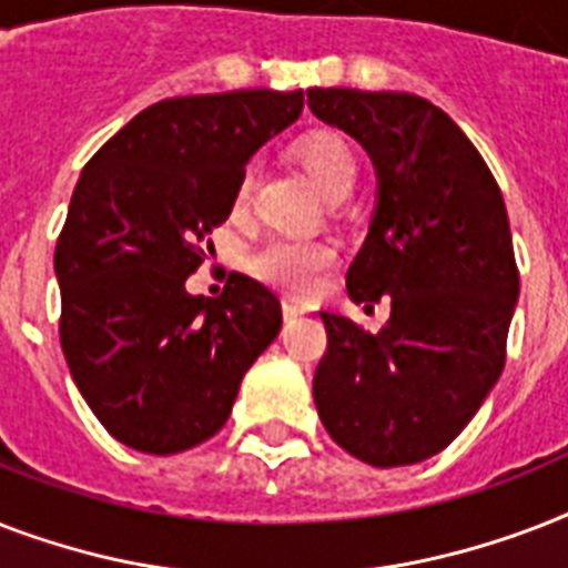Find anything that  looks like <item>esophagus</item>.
<instances>
[{
  "label": "esophagus",
  "instance_id": "esophagus-1",
  "mask_svg": "<svg viewBox=\"0 0 568 568\" xmlns=\"http://www.w3.org/2000/svg\"><path fill=\"white\" fill-rule=\"evenodd\" d=\"M301 315H306V306L297 301H283V318L285 321H294L301 318Z\"/></svg>",
  "mask_w": 568,
  "mask_h": 568
}]
</instances>
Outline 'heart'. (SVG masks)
<instances>
[{
	"mask_svg": "<svg viewBox=\"0 0 568 568\" xmlns=\"http://www.w3.org/2000/svg\"><path fill=\"white\" fill-rule=\"evenodd\" d=\"M294 153L306 168V173L315 180V185L327 196H345L347 191L354 189L359 164H356L354 146L345 135L329 132V129H318V132L303 135L294 146ZM247 200L250 173H244L239 185H235L232 209L244 212ZM333 262H336V250L329 247L327 241L285 239V235L267 239L247 258L253 276L292 294H310L321 283V276L327 274Z\"/></svg>",
	"mask_w": 568,
	"mask_h": 568,
	"instance_id": "1",
	"label": "heart"
}]
</instances>
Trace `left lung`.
Returning a JSON list of instances; mask_svg holds the SVG:
<instances>
[{
    "label": "left lung",
    "instance_id": "obj_1",
    "mask_svg": "<svg viewBox=\"0 0 568 568\" xmlns=\"http://www.w3.org/2000/svg\"><path fill=\"white\" fill-rule=\"evenodd\" d=\"M310 109L356 138L377 209L347 294L379 333L321 312L327 354L312 395L327 433L368 466H413L457 439L507 359L519 267L501 189L463 129L415 93L312 88Z\"/></svg>",
    "mask_w": 568,
    "mask_h": 568
}]
</instances>
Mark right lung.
Here are the masks:
<instances>
[{
	"mask_svg": "<svg viewBox=\"0 0 568 568\" xmlns=\"http://www.w3.org/2000/svg\"><path fill=\"white\" fill-rule=\"evenodd\" d=\"M303 111V91L162 100L97 150L55 244L61 351L118 442L180 454L212 439L241 377L283 327L271 288L230 274L185 292L205 235L232 212L250 155Z\"/></svg>",
	"mask_w": 568,
	"mask_h": 568,
	"instance_id": "right-lung-1",
	"label": "right lung"
}]
</instances>
